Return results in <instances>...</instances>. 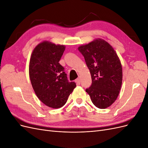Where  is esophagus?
Returning <instances> with one entry per match:
<instances>
[{
    "label": "esophagus",
    "instance_id": "esophagus-1",
    "mask_svg": "<svg viewBox=\"0 0 148 148\" xmlns=\"http://www.w3.org/2000/svg\"><path fill=\"white\" fill-rule=\"evenodd\" d=\"M75 83H77V85H79V84H80V79L78 78H77V79L75 80Z\"/></svg>",
    "mask_w": 148,
    "mask_h": 148
}]
</instances>
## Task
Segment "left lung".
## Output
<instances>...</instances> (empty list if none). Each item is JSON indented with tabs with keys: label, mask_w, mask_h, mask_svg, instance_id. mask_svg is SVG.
Instances as JSON below:
<instances>
[{
	"label": "left lung",
	"mask_w": 148,
	"mask_h": 148,
	"mask_svg": "<svg viewBox=\"0 0 148 148\" xmlns=\"http://www.w3.org/2000/svg\"><path fill=\"white\" fill-rule=\"evenodd\" d=\"M78 49L91 75L92 84L86 91L97 108L109 107L117 99L122 83V66L117 53L100 38Z\"/></svg>",
	"instance_id": "obj_1"
}]
</instances>
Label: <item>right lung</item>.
<instances>
[{"label": "right lung", "instance_id": "add662e5", "mask_svg": "<svg viewBox=\"0 0 148 148\" xmlns=\"http://www.w3.org/2000/svg\"><path fill=\"white\" fill-rule=\"evenodd\" d=\"M64 45L44 41L35 47L31 53L29 75L33 88L39 99L53 109L64 106L76 87L69 82L59 61Z\"/></svg>", "mask_w": 148, "mask_h": 148}]
</instances>
